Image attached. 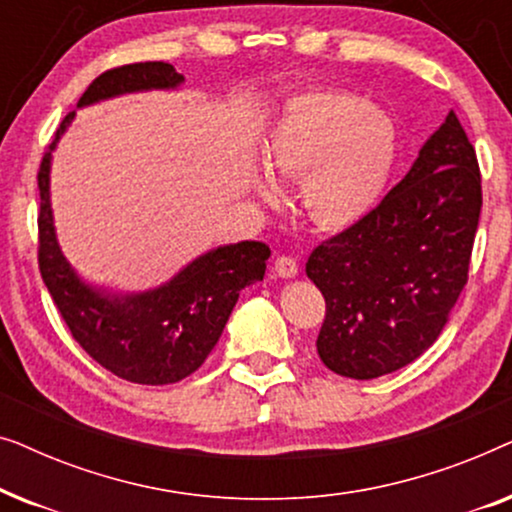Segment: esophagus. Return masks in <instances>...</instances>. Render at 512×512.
I'll return each instance as SVG.
<instances>
[{"label":"esophagus","instance_id":"34e87169","mask_svg":"<svg viewBox=\"0 0 512 512\" xmlns=\"http://www.w3.org/2000/svg\"><path fill=\"white\" fill-rule=\"evenodd\" d=\"M275 272L282 279H293L298 275V263L291 256H279L275 261Z\"/></svg>","mask_w":512,"mask_h":512}]
</instances>
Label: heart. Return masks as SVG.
<instances>
[{"mask_svg":"<svg viewBox=\"0 0 512 512\" xmlns=\"http://www.w3.org/2000/svg\"><path fill=\"white\" fill-rule=\"evenodd\" d=\"M398 156L396 125L382 109L345 90H310L286 100L265 142L272 174L298 184L300 212L314 228L340 233L380 205ZM265 205L277 181L256 177Z\"/></svg>","mask_w":512,"mask_h":512,"instance_id":"b5f03b06","label":"heart"}]
</instances>
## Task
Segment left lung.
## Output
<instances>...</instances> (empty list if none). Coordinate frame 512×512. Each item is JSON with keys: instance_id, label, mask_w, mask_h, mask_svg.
<instances>
[{"instance_id": "left-lung-1", "label": "left lung", "mask_w": 512, "mask_h": 512, "mask_svg": "<svg viewBox=\"0 0 512 512\" xmlns=\"http://www.w3.org/2000/svg\"><path fill=\"white\" fill-rule=\"evenodd\" d=\"M480 207L478 158L450 111L370 216L307 258L326 298L317 352L328 370L375 380L438 340L466 286Z\"/></svg>"}]
</instances>
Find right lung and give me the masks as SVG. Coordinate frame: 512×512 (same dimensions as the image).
I'll return each instance as SVG.
<instances>
[{"mask_svg":"<svg viewBox=\"0 0 512 512\" xmlns=\"http://www.w3.org/2000/svg\"><path fill=\"white\" fill-rule=\"evenodd\" d=\"M184 76L167 62H137L104 72L76 109L151 90H179ZM67 114L39 167V270L76 342L102 368L135 384H172L195 373L219 342L249 284L261 282L270 247L256 240L221 244L146 291L88 282L58 242L51 205L53 151L72 125Z\"/></svg>","mask_w":512,"mask_h":512,"instance_id":"obj_1","label":"right lung"}]
</instances>
